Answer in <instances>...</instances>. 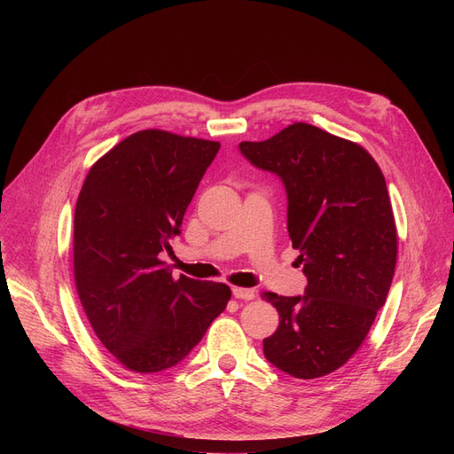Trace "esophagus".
<instances>
[{
    "mask_svg": "<svg viewBox=\"0 0 454 454\" xmlns=\"http://www.w3.org/2000/svg\"><path fill=\"white\" fill-rule=\"evenodd\" d=\"M233 296L237 298V300H245V301H248V300H254L255 298V293H254V289H245V287H233Z\"/></svg>",
    "mask_w": 454,
    "mask_h": 454,
    "instance_id": "esophagus-1",
    "label": "esophagus"
}]
</instances>
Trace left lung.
Returning a JSON list of instances; mask_svg holds the SVG:
<instances>
[{
    "label": "left lung",
    "instance_id": "8db88e82",
    "mask_svg": "<svg viewBox=\"0 0 454 454\" xmlns=\"http://www.w3.org/2000/svg\"><path fill=\"white\" fill-rule=\"evenodd\" d=\"M239 151L283 182L307 278L303 296L261 294L279 313L265 356L296 379L327 375L361 348L390 291L397 233L385 176L361 145L307 123Z\"/></svg>",
    "mask_w": 454,
    "mask_h": 454
}]
</instances>
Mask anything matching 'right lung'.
<instances>
[{"instance_id":"1","label":"right lung","mask_w":454,"mask_h":454,"mask_svg":"<svg viewBox=\"0 0 454 454\" xmlns=\"http://www.w3.org/2000/svg\"><path fill=\"white\" fill-rule=\"evenodd\" d=\"M219 149L217 141L141 130L82 184L74 221L77 293L95 335L132 372L182 363L231 296L224 283L175 279L160 259Z\"/></svg>"}]
</instances>
